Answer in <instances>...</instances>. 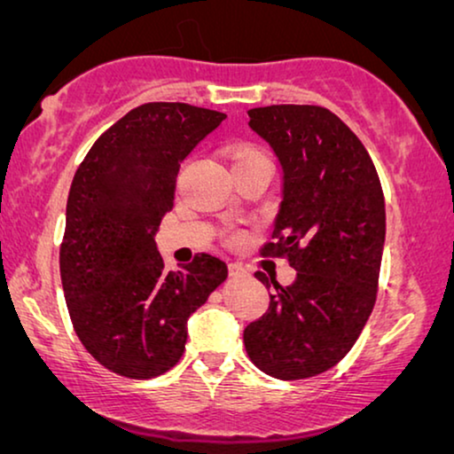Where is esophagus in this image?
<instances>
[{
	"label": "esophagus",
	"instance_id": "esophagus-1",
	"mask_svg": "<svg viewBox=\"0 0 454 454\" xmlns=\"http://www.w3.org/2000/svg\"><path fill=\"white\" fill-rule=\"evenodd\" d=\"M229 275H231L233 278H239V277H246L247 270L239 262H231L229 264Z\"/></svg>",
	"mask_w": 454,
	"mask_h": 454
}]
</instances>
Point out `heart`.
<instances>
[{"label": "heart", "instance_id": "heart-1", "mask_svg": "<svg viewBox=\"0 0 454 454\" xmlns=\"http://www.w3.org/2000/svg\"><path fill=\"white\" fill-rule=\"evenodd\" d=\"M250 159H262V154L258 151H252V148H238V151L233 153V165L244 163V160H250Z\"/></svg>", "mask_w": 454, "mask_h": 454}]
</instances>
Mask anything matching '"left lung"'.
<instances>
[{"mask_svg": "<svg viewBox=\"0 0 454 454\" xmlns=\"http://www.w3.org/2000/svg\"><path fill=\"white\" fill-rule=\"evenodd\" d=\"M250 128L281 167L277 244L295 281L270 295L244 331L247 356L264 374L300 380L331 370L356 343L376 301L387 213L376 167L337 115L316 105L247 111ZM269 285L264 272L254 275Z\"/></svg>", "mask_w": 454, "mask_h": 454, "instance_id": "1", "label": "left lung"}]
</instances>
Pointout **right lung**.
Listing matches in <instances>:
<instances>
[{
  "instance_id": "obj_1",
  "label": "right lung",
  "mask_w": 454,
  "mask_h": 454,
  "mask_svg": "<svg viewBox=\"0 0 454 454\" xmlns=\"http://www.w3.org/2000/svg\"><path fill=\"white\" fill-rule=\"evenodd\" d=\"M225 114L146 103L115 121L74 176L59 250L70 318L86 351L126 378H154L184 356L188 318L227 278L198 254L165 270L157 231L173 208L179 163Z\"/></svg>"
}]
</instances>
